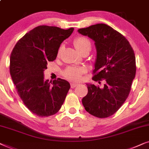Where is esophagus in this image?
Wrapping results in <instances>:
<instances>
[{
  "instance_id": "34e87169",
  "label": "esophagus",
  "mask_w": 149,
  "mask_h": 149,
  "mask_svg": "<svg viewBox=\"0 0 149 149\" xmlns=\"http://www.w3.org/2000/svg\"><path fill=\"white\" fill-rule=\"evenodd\" d=\"M78 84L77 83H70V87L71 88H74V87H76Z\"/></svg>"
}]
</instances>
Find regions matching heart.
<instances>
[{"mask_svg":"<svg viewBox=\"0 0 149 149\" xmlns=\"http://www.w3.org/2000/svg\"><path fill=\"white\" fill-rule=\"evenodd\" d=\"M74 45L77 49L81 53H83L85 51H89L90 52L91 49V44L88 38L85 36H78L75 38L74 40ZM62 50V46H61L58 49V54L60 55ZM85 69L81 67H74L71 66L66 68L64 72V76L67 79L70 80L72 82H77L80 81L81 76L85 73Z\"/></svg>","mask_w":149,"mask_h":149,"instance_id":"b5f03b06","label":"heart"}]
</instances>
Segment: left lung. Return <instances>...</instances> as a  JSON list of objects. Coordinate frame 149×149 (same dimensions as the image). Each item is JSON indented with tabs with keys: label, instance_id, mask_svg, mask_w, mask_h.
Returning a JSON list of instances; mask_svg holds the SVG:
<instances>
[{
	"label": "left lung",
	"instance_id": "left-lung-1",
	"mask_svg": "<svg viewBox=\"0 0 149 149\" xmlns=\"http://www.w3.org/2000/svg\"><path fill=\"white\" fill-rule=\"evenodd\" d=\"M78 32L95 42L97 56L92 79L105 80L103 88L87 84L88 93L82 99L83 105L91 115L110 117L130 94L136 71L134 52L125 36L107 24H95Z\"/></svg>",
	"mask_w": 149,
	"mask_h": 149
}]
</instances>
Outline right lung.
<instances>
[{"instance_id":"right-lung-1","label":"right lung","mask_w":149,"mask_h":149,"mask_svg":"<svg viewBox=\"0 0 149 149\" xmlns=\"http://www.w3.org/2000/svg\"><path fill=\"white\" fill-rule=\"evenodd\" d=\"M74 28L64 30L56 26H39L18 40L10 56V74L24 105L39 117L58 113L70 85L58 78L45 80L48 62L56 60L62 42Z\"/></svg>"}]
</instances>
